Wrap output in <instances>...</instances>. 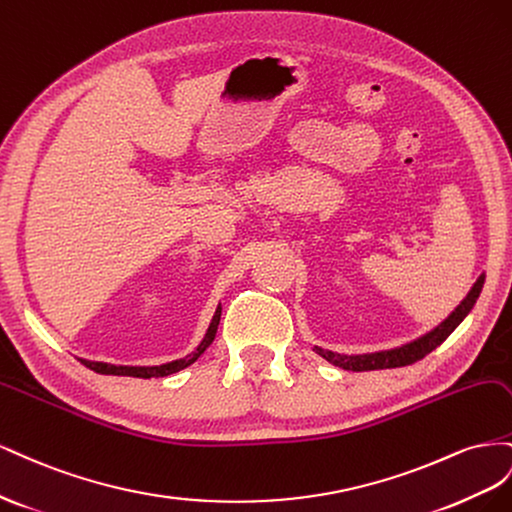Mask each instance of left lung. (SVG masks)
Wrapping results in <instances>:
<instances>
[{
  "label": "left lung",
  "mask_w": 512,
  "mask_h": 512,
  "mask_svg": "<svg viewBox=\"0 0 512 512\" xmlns=\"http://www.w3.org/2000/svg\"><path fill=\"white\" fill-rule=\"evenodd\" d=\"M485 285V274L478 276V281L470 289V294L463 298V302L452 311L440 326L427 332L425 337H420L412 343L401 345L397 349H388V352H375V354H360V356H343V354H334L328 352V349L315 347V352L332 362L334 367H341L345 371H379V369H397V367H407V364H414L418 360L431 354L435 347H440L450 334L455 330L461 321L467 317V313L472 311V306L476 304L480 291H483Z\"/></svg>",
  "instance_id": "obj_1"
}]
</instances>
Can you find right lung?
<instances>
[{"instance_id": "add662e5", "label": "right lung", "mask_w": 512, "mask_h": 512, "mask_svg": "<svg viewBox=\"0 0 512 512\" xmlns=\"http://www.w3.org/2000/svg\"><path fill=\"white\" fill-rule=\"evenodd\" d=\"M218 321H221V306H218L214 317H212V324L206 332V337L199 343V347L195 349L193 354H188L186 358L180 360H173L167 364H160V367H115V364H107V362H92V360H81L87 369H92L96 373L102 375H128V377H141V379H150V377H165L171 373H178L182 369H186L188 364H193L206 349L210 347V343L216 337V330H218Z\"/></svg>"}]
</instances>
